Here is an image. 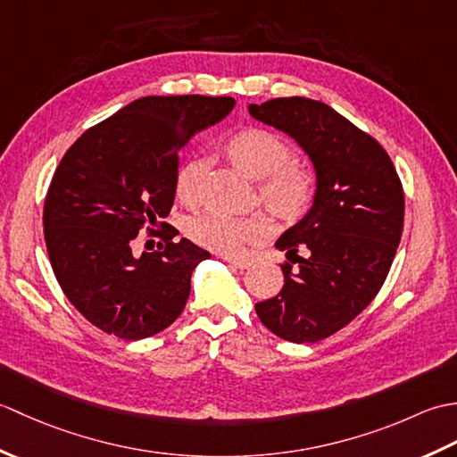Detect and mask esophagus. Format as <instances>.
I'll use <instances>...</instances> for the list:
<instances>
[{"instance_id": "obj_1", "label": "esophagus", "mask_w": 457, "mask_h": 457, "mask_svg": "<svg viewBox=\"0 0 457 457\" xmlns=\"http://www.w3.org/2000/svg\"><path fill=\"white\" fill-rule=\"evenodd\" d=\"M223 259H226L231 267L241 269V270L251 267V259H237V257H223Z\"/></svg>"}]
</instances>
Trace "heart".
Segmentation results:
<instances>
[{
  "label": "heart",
  "mask_w": 457,
  "mask_h": 457,
  "mask_svg": "<svg viewBox=\"0 0 457 457\" xmlns=\"http://www.w3.org/2000/svg\"><path fill=\"white\" fill-rule=\"evenodd\" d=\"M229 161L259 180V202L270 216L293 223L308 212L314 198V177L304 164L288 161L290 145L278 133L249 128L236 133L226 145ZM208 162L202 157L184 161L174 180L177 196L184 204H196L202 194ZM263 223L255 218H229L223 213H208L188 223L190 236L198 244L220 253H237L245 244L263 236Z\"/></svg>",
  "instance_id": "heart-1"
}]
</instances>
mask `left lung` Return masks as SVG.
Masks as SVG:
<instances>
[{
    "instance_id": "8db88e82",
    "label": "left lung",
    "mask_w": 457,
    "mask_h": 457,
    "mask_svg": "<svg viewBox=\"0 0 457 457\" xmlns=\"http://www.w3.org/2000/svg\"><path fill=\"white\" fill-rule=\"evenodd\" d=\"M251 118L287 133L316 172L312 206L277 239L283 290L255 304L261 322L293 344L336 334L369 306L401 244L404 194L389 154L329 105L275 98Z\"/></svg>"
}]
</instances>
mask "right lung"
<instances>
[{
    "label": "right lung",
    "instance_id": "1",
    "mask_svg": "<svg viewBox=\"0 0 457 457\" xmlns=\"http://www.w3.org/2000/svg\"><path fill=\"white\" fill-rule=\"evenodd\" d=\"M234 105L228 96H145L84 131L56 167L43 212L48 259L66 298L105 334L149 337L184 310L208 251L174 244L172 228L153 231L161 251L135 255L133 244L169 216L180 149Z\"/></svg>",
    "mask_w": 457,
    "mask_h": 457
}]
</instances>
